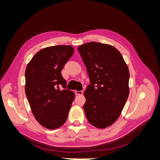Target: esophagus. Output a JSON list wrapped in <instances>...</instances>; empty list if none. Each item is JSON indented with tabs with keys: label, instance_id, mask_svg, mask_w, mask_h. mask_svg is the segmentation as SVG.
<instances>
[{
	"label": "esophagus",
	"instance_id": "34e87169",
	"mask_svg": "<svg viewBox=\"0 0 160 160\" xmlns=\"http://www.w3.org/2000/svg\"><path fill=\"white\" fill-rule=\"evenodd\" d=\"M75 94L77 95H81L82 94H83V92L82 91H77V90H76V91H75Z\"/></svg>",
	"mask_w": 160,
	"mask_h": 160
}]
</instances>
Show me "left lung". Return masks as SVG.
<instances>
[{
    "label": "left lung",
    "instance_id": "obj_1",
    "mask_svg": "<svg viewBox=\"0 0 160 160\" xmlns=\"http://www.w3.org/2000/svg\"><path fill=\"white\" fill-rule=\"evenodd\" d=\"M78 51L91 83L84 92L87 119L95 128H106L118 120L128 98V67L112 45L90 42Z\"/></svg>",
    "mask_w": 160,
    "mask_h": 160
}]
</instances>
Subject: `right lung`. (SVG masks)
<instances>
[{
    "label": "right lung",
    "instance_id": "1",
    "mask_svg": "<svg viewBox=\"0 0 160 160\" xmlns=\"http://www.w3.org/2000/svg\"><path fill=\"white\" fill-rule=\"evenodd\" d=\"M74 53L70 45L48 47L38 51L25 70V93L35 119L42 126L55 129L63 125L75 98L65 89L62 67ZM61 85L64 90H60Z\"/></svg>",
    "mask_w": 160,
    "mask_h": 160
}]
</instances>
